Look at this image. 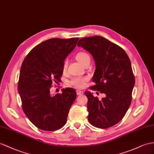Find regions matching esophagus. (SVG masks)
Instances as JSON below:
<instances>
[{
  "instance_id": "esophagus-1",
  "label": "esophagus",
  "mask_w": 154,
  "mask_h": 154,
  "mask_svg": "<svg viewBox=\"0 0 154 154\" xmlns=\"http://www.w3.org/2000/svg\"><path fill=\"white\" fill-rule=\"evenodd\" d=\"M83 91H81V90H77V94L78 96H79V95H82V94H83Z\"/></svg>"
}]
</instances>
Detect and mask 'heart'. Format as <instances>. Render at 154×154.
Wrapping results in <instances>:
<instances>
[{
  "label": "heart",
  "mask_w": 154,
  "mask_h": 154,
  "mask_svg": "<svg viewBox=\"0 0 154 154\" xmlns=\"http://www.w3.org/2000/svg\"><path fill=\"white\" fill-rule=\"evenodd\" d=\"M76 58L77 60L81 64L83 65L84 63L90 59V56L88 54H87L85 52H79L76 54ZM67 68V62L64 61V64H63V69L66 70ZM87 81V79L85 77H77L71 81V84L75 86L76 88H82L84 87L86 85V82Z\"/></svg>",
  "instance_id": "obj_1"
}]
</instances>
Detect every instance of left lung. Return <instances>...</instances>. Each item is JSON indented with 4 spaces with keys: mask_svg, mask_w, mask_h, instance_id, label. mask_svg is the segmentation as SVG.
<instances>
[{
    "mask_svg": "<svg viewBox=\"0 0 154 154\" xmlns=\"http://www.w3.org/2000/svg\"><path fill=\"white\" fill-rule=\"evenodd\" d=\"M92 54L96 64L90 87L105 94L99 100L89 91L88 119L95 127L106 129L118 123L125 116L131 102L135 85L131 62L125 51L103 37L81 38L77 43Z\"/></svg>",
    "mask_w": 154,
    "mask_h": 154,
    "instance_id": "1",
    "label": "left lung"
}]
</instances>
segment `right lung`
<instances>
[{"instance_id":"right-lung-1","label":"right lung","mask_w":154,"mask_h":154,"mask_svg":"<svg viewBox=\"0 0 154 154\" xmlns=\"http://www.w3.org/2000/svg\"><path fill=\"white\" fill-rule=\"evenodd\" d=\"M79 39H47L34 47L23 62L18 92L23 111L39 129L53 131L66 123L76 91L66 88L62 89V94L51 95L50 88L53 81H60L65 59Z\"/></svg>"}]
</instances>
